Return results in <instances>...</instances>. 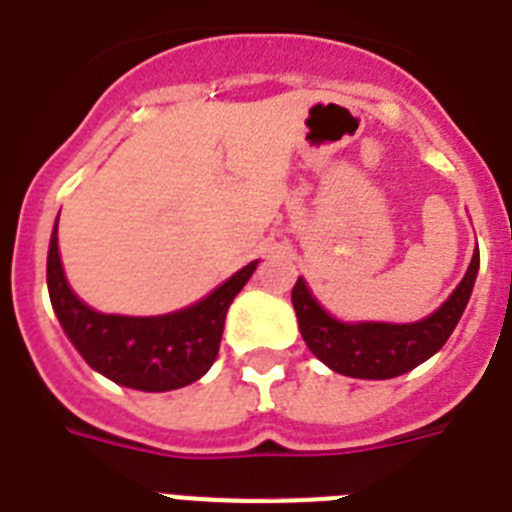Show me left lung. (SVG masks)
<instances>
[{"mask_svg": "<svg viewBox=\"0 0 512 512\" xmlns=\"http://www.w3.org/2000/svg\"><path fill=\"white\" fill-rule=\"evenodd\" d=\"M476 272H479V248L453 295L432 316L413 324L337 322L335 316H329L319 306L303 277H298L293 287V308L308 350L327 363L329 369L356 379H392L432 358L445 345L447 337L453 335L474 290Z\"/></svg>", "mask_w": 512, "mask_h": 512, "instance_id": "obj_1", "label": "left lung"}]
</instances>
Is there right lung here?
Returning <instances> with one entry per match:
<instances>
[{
	"label": "right lung",
	"instance_id": "1",
	"mask_svg": "<svg viewBox=\"0 0 512 512\" xmlns=\"http://www.w3.org/2000/svg\"><path fill=\"white\" fill-rule=\"evenodd\" d=\"M256 264L259 261H251L204 301L175 314H99L67 285L54 227L46 259V285L59 324L91 369L122 387L167 392L196 382L209 371L219 353L227 308L251 280Z\"/></svg>",
	"mask_w": 512,
	"mask_h": 512
}]
</instances>
